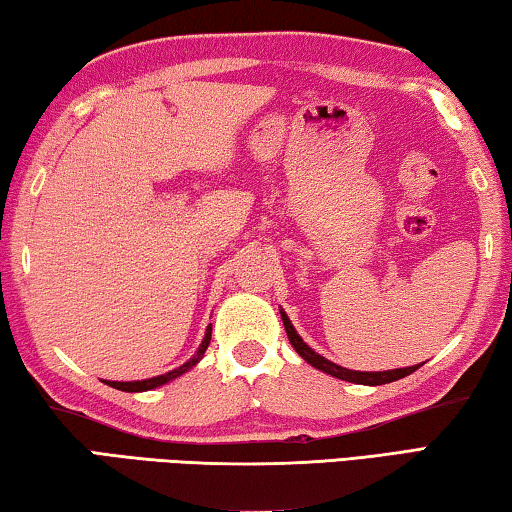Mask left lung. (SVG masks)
<instances>
[{
    "instance_id": "left-lung-1",
    "label": "left lung",
    "mask_w": 512,
    "mask_h": 512,
    "mask_svg": "<svg viewBox=\"0 0 512 512\" xmlns=\"http://www.w3.org/2000/svg\"><path fill=\"white\" fill-rule=\"evenodd\" d=\"M282 314V323H284V329H287V336L293 348H296V352L300 354L302 359H305L307 363H311V366L327 372V375H332L336 379H345V381H352V384H363V386H381V384H391V381H397L402 379L406 375H411V372L418 370L420 366H411V368H395V370H384V372H361V370H348L343 366H336V363L327 361L325 357H320V354H316L314 350L309 348V345L300 339L296 327L291 325L289 316L284 314V311L280 309Z\"/></svg>"
}]
</instances>
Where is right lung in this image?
Segmentation results:
<instances>
[{
	"mask_svg": "<svg viewBox=\"0 0 512 512\" xmlns=\"http://www.w3.org/2000/svg\"><path fill=\"white\" fill-rule=\"evenodd\" d=\"M210 339H212V325L207 327L205 339H203V343H201V348H198L196 357H194V359H189L187 363H183V366H180V368L167 372V375L151 377V379H142V381H106V384H110L112 388H117V391H126V393H142V391H151V388H158V386H162V384H167V381L180 377V375H183V372H187L189 368H194L196 363L201 361L203 354H205L207 345H210Z\"/></svg>",
	"mask_w": 512,
	"mask_h": 512,
	"instance_id": "add662e5",
	"label": "right lung"
}]
</instances>
